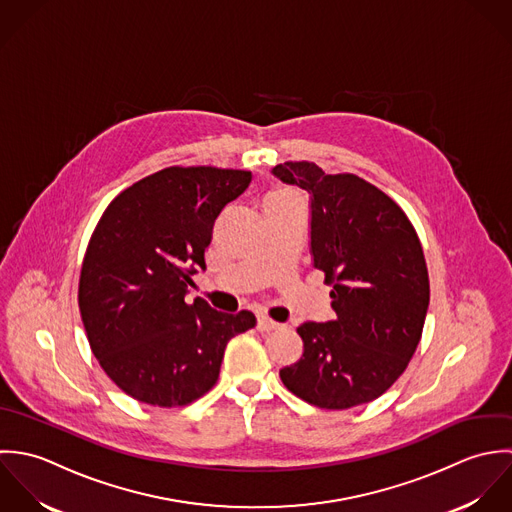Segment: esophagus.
Here are the masks:
<instances>
[{
	"instance_id": "esophagus-1",
	"label": "esophagus",
	"mask_w": 512,
	"mask_h": 512,
	"mask_svg": "<svg viewBox=\"0 0 512 512\" xmlns=\"http://www.w3.org/2000/svg\"><path fill=\"white\" fill-rule=\"evenodd\" d=\"M281 324L279 322H275V320H271L269 316H259L257 318V328L261 330V332H269V330H277Z\"/></svg>"
}]
</instances>
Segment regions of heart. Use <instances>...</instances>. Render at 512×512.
Wrapping results in <instances>:
<instances>
[{"instance_id":"b5f03b06","label":"heart","mask_w":512,"mask_h":512,"mask_svg":"<svg viewBox=\"0 0 512 512\" xmlns=\"http://www.w3.org/2000/svg\"><path fill=\"white\" fill-rule=\"evenodd\" d=\"M279 196H289V194H275L273 198H279Z\"/></svg>"}]
</instances>
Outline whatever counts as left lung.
I'll use <instances>...</instances> for the list:
<instances>
[{"instance_id":"obj_1","label":"left lung","mask_w":512,"mask_h":512,"mask_svg":"<svg viewBox=\"0 0 512 512\" xmlns=\"http://www.w3.org/2000/svg\"><path fill=\"white\" fill-rule=\"evenodd\" d=\"M273 174L310 196V253L336 312L297 328L305 352L279 376L316 408L368 404L404 374L421 340L429 275L419 237L400 205L354 174L312 162Z\"/></svg>"}]
</instances>
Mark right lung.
Here are the masks:
<instances>
[{
	"label": "right lung",
	"mask_w": 512,
	"mask_h": 512,
	"mask_svg": "<svg viewBox=\"0 0 512 512\" xmlns=\"http://www.w3.org/2000/svg\"><path fill=\"white\" fill-rule=\"evenodd\" d=\"M249 184L247 170L172 166L104 209L83 259L79 308L93 354L130 398L158 408L196 402L215 386L227 342L255 326L249 310L186 303L215 219Z\"/></svg>",
	"instance_id": "right-lung-1"
}]
</instances>
